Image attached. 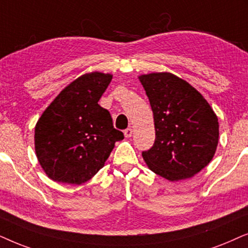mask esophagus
Wrapping results in <instances>:
<instances>
[{"instance_id":"esophagus-1","label":"esophagus","mask_w":248,"mask_h":248,"mask_svg":"<svg viewBox=\"0 0 248 248\" xmlns=\"http://www.w3.org/2000/svg\"><path fill=\"white\" fill-rule=\"evenodd\" d=\"M124 137L129 138L133 136V129H131V128H127V129L124 131Z\"/></svg>"}]
</instances>
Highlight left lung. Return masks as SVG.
Wrapping results in <instances>:
<instances>
[{
    "label": "left lung",
    "mask_w": 248,
    "mask_h": 248,
    "mask_svg": "<svg viewBox=\"0 0 248 248\" xmlns=\"http://www.w3.org/2000/svg\"><path fill=\"white\" fill-rule=\"evenodd\" d=\"M153 111L155 141L145 162L170 181L187 179L204 169L216 153L219 122L193 86L169 72L140 77Z\"/></svg>",
    "instance_id": "1"
}]
</instances>
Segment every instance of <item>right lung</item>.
<instances>
[{
    "label": "right lung",
    "mask_w": 248,
    "mask_h": 248,
    "mask_svg": "<svg viewBox=\"0 0 248 248\" xmlns=\"http://www.w3.org/2000/svg\"><path fill=\"white\" fill-rule=\"evenodd\" d=\"M112 76L82 75L48 105L35 127V151L46 174L58 183L80 185L90 180L124 140L110 112L98 101Z\"/></svg>",
    "instance_id": "right-lung-1"
}]
</instances>
